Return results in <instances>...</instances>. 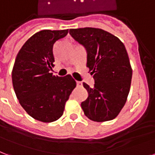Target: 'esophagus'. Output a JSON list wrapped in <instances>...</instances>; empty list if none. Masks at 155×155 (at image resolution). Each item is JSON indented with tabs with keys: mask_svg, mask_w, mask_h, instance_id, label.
<instances>
[{
	"mask_svg": "<svg viewBox=\"0 0 155 155\" xmlns=\"http://www.w3.org/2000/svg\"><path fill=\"white\" fill-rule=\"evenodd\" d=\"M77 86H78V87H80V86H82V82H81V81H77Z\"/></svg>",
	"mask_w": 155,
	"mask_h": 155,
	"instance_id": "1",
	"label": "esophagus"
}]
</instances>
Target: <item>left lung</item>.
Returning a JSON list of instances; mask_svg holds the SVG:
<instances>
[{
  "mask_svg": "<svg viewBox=\"0 0 155 155\" xmlns=\"http://www.w3.org/2000/svg\"><path fill=\"white\" fill-rule=\"evenodd\" d=\"M69 33L87 51V63L94 75V86L84 82L88 97L81 103L84 114L96 122L111 120L118 116L127 101L133 75L124 44L100 28L70 29Z\"/></svg>",
  "mask_w": 155,
  "mask_h": 155,
  "instance_id": "obj_1",
  "label": "left lung"
}]
</instances>
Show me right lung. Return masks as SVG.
<instances>
[{
    "label": "right lung",
    "mask_w": 155,
    "mask_h": 155,
    "mask_svg": "<svg viewBox=\"0 0 155 155\" xmlns=\"http://www.w3.org/2000/svg\"><path fill=\"white\" fill-rule=\"evenodd\" d=\"M67 30H43L33 35L19 50L12 70L15 94L22 108L35 120L49 123L61 118L76 81L71 75L55 76L53 45Z\"/></svg>",
    "instance_id": "add662e5"
}]
</instances>
